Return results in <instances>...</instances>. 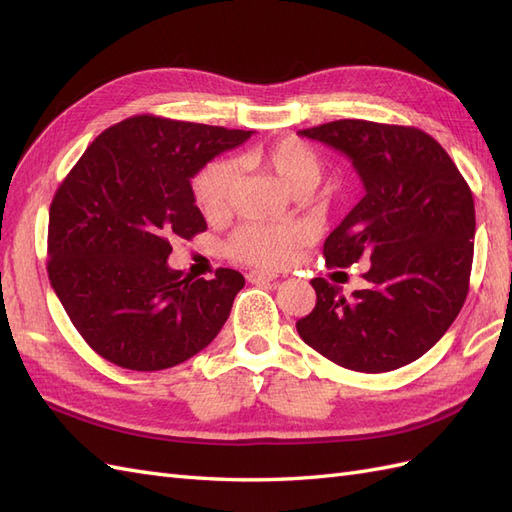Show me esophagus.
Here are the masks:
<instances>
[{
	"mask_svg": "<svg viewBox=\"0 0 512 512\" xmlns=\"http://www.w3.org/2000/svg\"><path fill=\"white\" fill-rule=\"evenodd\" d=\"M275 273H269V271H250L247 273V280H250L252 284H265V282H273L275 280Z\"/></svg>",
	"mask_w": 512,
	"mask_h": 512,
	"instance_id": "esophagus-1",
	"label": "esophagus"
}]
</instances>
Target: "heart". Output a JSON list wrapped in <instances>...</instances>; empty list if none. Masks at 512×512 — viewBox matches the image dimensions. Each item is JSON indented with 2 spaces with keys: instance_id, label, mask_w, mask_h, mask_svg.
Wrapping results in <instances>:
<instances>
[{
  "instance_id": "heart-1",
  "label": "heart",
  "mask_w": 512,
  "mask_h": 512,
  "mask_svg": "<svg viewBox=\"0 0 512 512\" xmlns=\"http://www.w3.org/2000/svg\"><path fill=\"white\" fill-rule=\"evenodd\" d=\"M241 162L265 166L290 194H309L320 183L324 173L322 158L297 138H284L269 149L245 153ZM235 185V162L220 160L205 166L194 179V194L200 211L211 220L220 218L228 211ZM303 241V230L292 224H243L232 232L228 252L245 265L277 269L294 260Z\"/></svg>"
}]
</instances>
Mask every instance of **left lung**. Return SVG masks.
Segmentation results:
<instances>
[{
  "label": "left lung",
  "mask_w": 512,
  "mask_h": 512,
  "mask_svg": "<svg viewBox=\"0 0 512 512\" xmlns=\"http://www.w3.org/2000/svg\"><path fill=\"white\" fill-rule=\"evenodd\" d=\"M301 136L346 153L365 196L324 241L329 267L367 256V286L342 297L312 280L316 307L297 331L329 361L380 374L423 356L466 303L474 256V198L442 145L410 126L339 119Z\"/></svg>",
  "instance_id": "8db88e82"
}]
</instances>
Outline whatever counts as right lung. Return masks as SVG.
<instances>
[{"mask_svg":"<svg viewBox=\"0 0 512 512\" xmlns=\"http://www.w3.org/2000/svg\"><path fill=\"white\" fill-rule=\"evenodd\" d=\"M250 130L158 115L106 128L57 188L46 271L76 331L132 371L175 367L207 348L245 286L235 269L192 280L170 269L173 239L207 230L190 179Z\"/></svg>","mask_w":512,"mask_h":512,"instance_id":"obj_1","label":"right lung"}]
</instances>
